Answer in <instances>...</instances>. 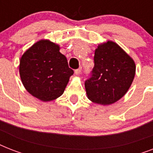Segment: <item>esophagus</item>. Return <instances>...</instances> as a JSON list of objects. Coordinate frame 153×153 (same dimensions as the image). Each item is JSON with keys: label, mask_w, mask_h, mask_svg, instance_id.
Wrapping results in <instances>:
<instances>
[{"label": "esophagus", "mask_w": 153, "mask_h": 153, "mask_svg": "<svg viewBox=\"0 0 153 153\" xmlns=\"http://www.w3.org/2000/svg\"><path fill=\"white\" fill-rule=\"evenodd\" d=\"M81 71H82V67H79V69H76L75 71H74V74H76V75H79L80 73H81Z\"/></svg>", "instance_id": "34e87169"}]
</instances>
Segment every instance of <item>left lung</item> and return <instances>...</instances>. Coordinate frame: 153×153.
<instances>
[{
	"instance_id": "8db88e82",
	"label": "left lung",
	"mask_w": 153,
	"mask_h": 153,
	"mask_svg": "<svg viewBox=\"0 0 153 153\" xmlns=\"http://www.w3.org/2000/svg\"><path fill=\"white\" fill-rule=\"evenodd\" d=\"M94 61V68L85 81L87 97L94 103L113 104L130 87L135 76L134 61L112 41L98 47Z\"/></svg>"
}]
</instances>
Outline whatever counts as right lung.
<instances>
[{
  "label": "right lung",
  "instance_id": "1",
  "mask_svg": "<svg viewBox=\"0 0 153 153\" xmlns=\"http://www.w3.org/2000/svg\"><path fill=\"white\" fill-rule=\"evenodd\" d=\"M73 74L66 56L59 52V45L49 40L36 43L20 59L23 85L32 96L44 102L62 95Z\"/></svg>",
  "mask_w": 153,
  "mask_h": 153
}]
</instances>
